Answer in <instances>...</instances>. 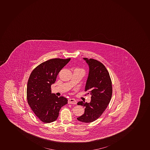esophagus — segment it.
<instances>
[{
	"label": "esophagus",
	"instance_id": "esophagus-1",
	"mask_svg": "<svg viewBox=\"0 0 150 150\" xmlns=\"http://www.w3.org/2000/svg\"><path fill=\"white\" fill-rule=\"evenodd\" d=\"M68 102L69 104H76L77 103V101L74 98L68 99Z\"/></svg>",
	"mask_w": 150,
	"mask_h": 150
}]
</instances>
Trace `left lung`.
I'll return each mask as SVG.
<instances>
[{
    "label": "left lung",
    "instance_id": "1",
    "mask_svg": "<svg viewBox=\"0 0 150 150\" xmlns=\"http://www.w3.org/2000/svg\"><path fill=\"white\" fill-rule=\"evenodd\" d=\"M83 59L89 67L85 91L92 96L90 103H77V105L85 107V112L77 119L82 122L90 123L98 119L108 106L112 96V83L109 73L102 63L92 58Z\"/></svg>",
    "mask_w": 150,
    "mask_h": 150
}]
</instances>
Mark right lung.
<instances>
[{
  "instance_id": "obj_1",
  "label": "right lung",
  "mask_w": 150,
  "mask_h": 150,
  "mask_svg": "<svg viewBox=\"0 0 150 150\" xmlns=\"http://www.w3.org/2000/svg\"><path fill=\"white\" fill-rule=\"evenodd\" d=\"M71 58H54L39 64L32 71L28 79L27 99L31 109L41 121L47 123L57 120L67 98L51 93V85L56 81L60 70Z\"/></svg>"
}]
</instances>
